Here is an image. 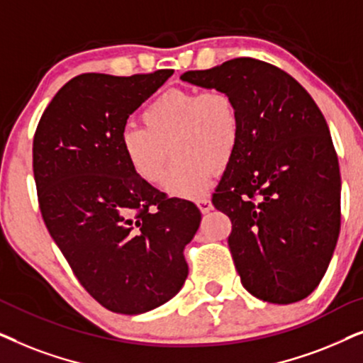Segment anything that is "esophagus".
Returning a JSON list of instances; mask_svg holds the SVG:
<instances>
[{"label":"esophagus","instance_id":"1","mask_svg":"<svg viewBox=\"0 0 363 363\" xmlns=\"http://www.w3.org/2000/svg\"><path fill=\"white\" fill-rule=\"evenodd\" d=\"M196 204H197V207H199V211L202 212V214H207V212L212 211V202H211V199H207V197H204V199H199Z\"/></svg>","mask_w":363,"mask_h":363}]
</instances>
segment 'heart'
<instances>
[{
    "mask_svg": "<svg viewBox=\"0 0 363 363\" xmlns=\"http://www.w3.org/2000/svg\"><path fill=\"white\" fill-rule=\"evenodd\" d=\"M144 128L129 125L121 133V151L131 171L147 184L164 177L169 149L172 162L164 191L194 199L204 194L219 169L238 152L242 118L234 96L224 89L164 91L144 108Z\"/></svg>",
    "mask_w": 363,
    "mask_h": 363,
    "instance_id": "obj_1",
    "label": "heart"
}]
</instances>
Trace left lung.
<instances>
[{"instance_id": "1", "label": "left lung", "mask_w": 363, "mask_h": 363, "mask_svg": "<svg viewBox=\"0 0 363 363\" xmlns=\"http://www.w3.org/2000/svg\"><path fill=\"white\" fill-rule=\"evenodd\" d=\"M182 81L234 96L238 152L212 204L229 216V249L254 297L292 303L315 291L340 232V171L325 118L291 74L235 57Z\"/></svg>"}]
</instances>
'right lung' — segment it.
<instances>
[{
    "mask_svg": "<svg viewBox=\"0 0 363 363\" xmlns=\"http://www.w3.org/2000/svg\"><path fill=\"white\" fill-rule=\"evenodd\" d=\"M86 72L57 91L33 139L43 220L76 279L111 312L138 315L181 291L184 247L201 224L189 201L159 192L128 166V118L172 76Z\"/></svg>",
    "mask_w": 363,
    "mask_h": 363,
    "instance_id": "add662e5",
    "label": "right lung"
}]
</instances>
